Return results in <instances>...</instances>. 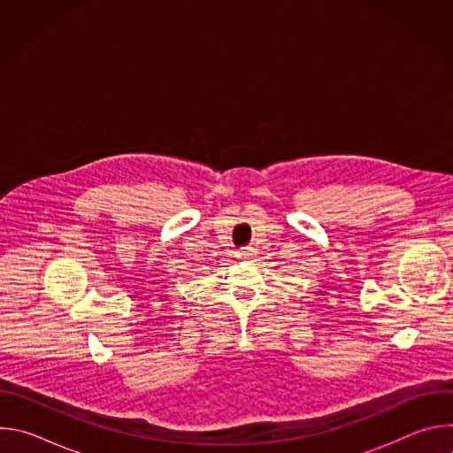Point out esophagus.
<instances>
[{
	"label": "esophagus",
	"mask_w": 453,
	"mask_h": 453,
	"mask_svg": "<svg viewBox=\"0 0 453 453\" xmlns=\"http://www.w3.org/2000/svg\"><path fill=\"white\" fill-rule=\"evenodd\" d=\"M240 256L243 257V260H252V256H254V252H252L250 249H245V250H242V252H240Z\"/></svg>",
	"instance_id": "obj_1"
}]
</instances>
